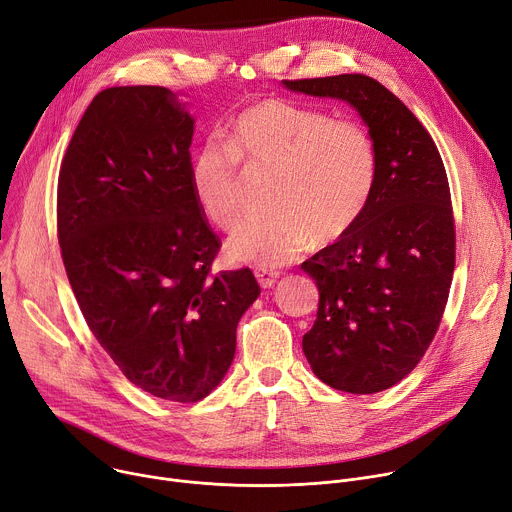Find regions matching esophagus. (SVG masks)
<instances>
[{"instance_id":"obj_1","label":"esophagus","mask_w":512,"mask_h":512,"mask_svg":"<svg viewBox=\"0 0 512 512\" xmlns=\"http://www.w3.org/2000/svg\"><path fill=\"white\" fill-rule=\"evenodd\" d=\"M255 276L259 280L261 288H274L280 278L278 271H271V269H255Z\"/></svg>"}]
</instances>
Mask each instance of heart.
<instances>
[{"mask_svg": "<svg viewBox=\"0 0 512 512\" xmlns=\"http://www.w3.org/2000/svg\"><path fill=\"white\" fill-rule=\"evenodd\" d=\"M249 173H271V212L243 222L226 245L234 261L278 267L309 241L329 245L364 214L377 183L379 156L370 131L286 98H263L238 111L189 160V187L199 210L222 230L243 216Z\"/></svg>", "mask_w": 512, "mask_h": 512, "instance_id": "b5f03b06", "label": "heart"}]
</instances>
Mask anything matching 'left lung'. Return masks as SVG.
I'll return each mask as SVG.
<instances>
[{
	"label": "left lung",
	"mask_w": 512,
	"mask_h": 512,
	"mask_svg": "<svg viewBox=\"0 0 512 512\" xmlns=\"http://www.w3.org/2000/svg\"><path fill=\"white\" fill-rule=\"evenodd\" d=\"M300 94L358 111L377 146L372 197L354 228L300 267L319 288L302 352L317 377L346 393L397 385L426 354L455 269V222L445 164L424 125L362 74L282 80Z\"/></svg>",
	"instance_id": "obj_1"
}]
</instances>
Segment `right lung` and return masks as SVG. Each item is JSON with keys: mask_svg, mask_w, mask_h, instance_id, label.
I'll list each match as a JSON object with an SVG mask.
<instances>
[{"mask_svg": "<svg viewBox=\"0 0 512 512\" xmlns=\"http://www.w3.org/2000/svg\"><path fill=\"white\" fill-rule=\"evenodd\" d=\"M195 119L162 86L94 96L59 170L57 234L80 311L125 377L193 403L220 385L261 288L212 274L220 238L189 187Z\"/></svg>", "mask_w": 512, "mask_h": 512, "instance_id": "1", "label": "right lung"}]
</instances>
